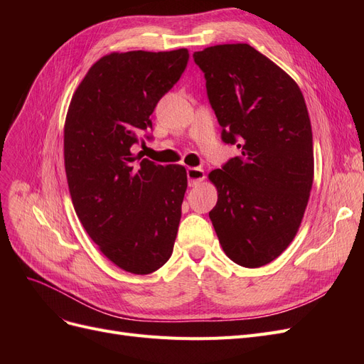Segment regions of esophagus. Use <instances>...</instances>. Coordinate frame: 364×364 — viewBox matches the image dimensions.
Instances as JSON below:
<instances>
[{
    "instance_id": "34e87169",
    "label": "esophagus",
    "mask_w": 364,
    "mask_h": 364,
    "mask_svg": "<svg viewBox=\"0 0 364 364\" xmlns=\"http://www.w3.org/2000/svg\"><path fill=\"white\" fill-rule=\"evenodd\" d=\"M186 178H188V185L190 186H196L205 179V171L202 168L190 167L188 170H186Z\"/></svg>"
}]
</instances>
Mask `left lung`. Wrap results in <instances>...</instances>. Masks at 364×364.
Instances as JSON below:
<instances>
[{
	"label": "left lung",
	"mask_w": 364,
	"mask_h": 364,
	"mask_svg": "<svg viewBox=\"0 0 364 364\" xmlns=\"http://www.w3.org/2000/svg\"><path fill=\"white\" fill-rule=\"evenodd\" d=\"M226 144L241 155L208 174L217 188L209 213L226 255L266 266L301 226L314 178L313 134L299 86L249 43L193 54Z\"/></svg>",
	"instance_id": "obj_1"
}]
</instances>
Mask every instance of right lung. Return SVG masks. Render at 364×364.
Masks as SVG:
<instances>
[{
	"label": "right lung",
	"instance_id": "add662e5",
	"mask_svg": "<svg viewBox=\"0 0 364 364\" xmlns=\"http://www.w3.org/2000/svg\"><path fill=\"white\" fill-rule=\"evenodd\" d=\"M188 58L186 48L106 54L86 73L65 119L75 214L103 255L135 274L155 272L171 257L188 182L182 165L134 164L130 147L151 127L150 115Z\"/></svg>",
	"mask_w": 364,
	"mask_h": 364
}]
</instances>
